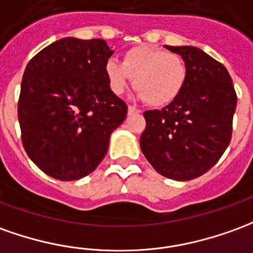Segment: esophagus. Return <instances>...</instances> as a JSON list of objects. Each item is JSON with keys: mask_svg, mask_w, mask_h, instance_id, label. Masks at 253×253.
Masks as SVG:
<instances>
[{"mask_svg": "<svg viewBox=\"0 0 253 253\" xmlns=\"http://www.w3.org/2000/svg\"><path fill=\"white\" fill-rule=\"evenodd\" d=\"M127 112H128V115H134V114H139L141 111H139L138 108H135V107H132V105H128Z\"/></svg>", "mask_w": 253, "mask_h": 253, "instance_id": "34e87169", "label": "esophagus"}]
</instances>
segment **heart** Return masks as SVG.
Instances as JSON below:
<instances>
[{
  "label": "heart",
  "mask_w": 253,
  "mask_h": 253,
  "mask_svg": "<svg viewBox=\"0 0 253 253\" xmlns=\"http://www.w3.org/2000/svg\"><path fill=\"white\" fill-rule=\"evenodd\" d=\"M109 89L116 96L126 91L134 78L137 96L151 107H166L181 94L186 82V64L181 56L162 47H132L123 56L122 63L109 60L105 64Z\"/></svg>",
  "instance_id": "heart-1"
}]
</instances>
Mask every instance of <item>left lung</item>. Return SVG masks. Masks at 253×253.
<instances>
[{
    "label": "left lung",
    "instance_id": "8db88e82",
    "mask_svg": "<svg viewBox=\"0 0 253 253\" xmlns=\"http://www.w3.org/2000/svg\"><path fill=\"white\" fill-rule=\"evenodd\" d=\"M188 70L181 94L144 114L141 151L163 176L189 181L216 164L231 138L236 90L225 65L194 46H169Z\"/></svg>",
    "mask_w": 253,
    "mask_h": 253
}]
</instances>
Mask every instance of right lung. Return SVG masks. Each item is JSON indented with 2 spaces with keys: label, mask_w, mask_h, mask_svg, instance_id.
I'll return each instance as SVG.
<instances>
[{
  "label": "right lung",
  "mask_w": 253,
  "mask_h": 253,
  "mask_svg": "<svg viewBox=\"0 0 253 253\" xmlns=\"http://www.w3.org/2000/svg\"><path fill=\"white\" fill-rule=\"evenodd\" d=\"M104 40L63 38L26 67L17 105L23 146L45 174L60 181L89 175L108 151L126 102L109 89Z\"/></svg>",
  "instance_id": "1"
}]
</instances>
